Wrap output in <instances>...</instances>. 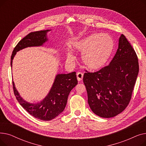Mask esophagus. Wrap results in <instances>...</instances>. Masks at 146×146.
<instances>
[{
  "label": "esophagus",
  "instance_id": "obj_1",
  "mask_svg": "<svg viewBox=\"0 0 146 146\" xmlns=\"http://www.w3.org/2000/svg\"><path fill=\"white\" fill-rule=\"evenodd\" d=\"M83 78V73L82 72L77 73V78L78 81H81Z\"/></svg>",
  "mask_w": 146,
  "mask_h": 146
}]
</instances>
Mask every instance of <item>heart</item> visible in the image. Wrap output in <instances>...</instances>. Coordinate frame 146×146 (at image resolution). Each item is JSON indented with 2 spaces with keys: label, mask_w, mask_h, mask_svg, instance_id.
I'll return each instance as SVG.
<instances>
[{
  "label": "heart",
  "mask_w": 146,
  "mask_h": 146,
  "mask_svg": "<svg viewBox=\"0 0 146 146\" xmlns=\"http://www.w3.org/2000/svg\"><path fill=\"white\" fill-rule=\"evenodd\" d=\"M73 46L75 49L83 51V63L89 67L94 68L101 66L110 57L113 42L108 34H95L74 42ZM67 57L68 60L73 58L70 52H68Z\"/></svg>",
  "instance_id": "b5f03b06"
}]
</instances>
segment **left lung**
<instances>
[{"instance_id": "1", "label": "left lung", "mask_w": 146, "mask_h": 146, "mask_svg": "<svg viewBox=\"0 0 146 146\" xmlns=\"http://www.w3.org/2000/svg\"><path fill=\"white\" fill-rule=\"evenodd\" d=\"M139 71L136 52L122 34L118 48L110 64L95 72L85 70L84 74L83 80L92 111L106 118L123 111L131 99Z\"/></svg>"}]
</instances>
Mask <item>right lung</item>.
Wrapping results in <instances>:
<instances>
[{
    "label": "right lung",
    "instance_id": "1",
    "mask_svg": "<svg viewBox=\"0 0 146 146\" xmlns=\"http://www.w3.org/2000/svg\"><path fill=\"white\" fill-rule=\"evenodd\" d=\"M49 31L47 29L30 33L22 38L13 50L11 58V67L12 60L17 51L28 47L42 45L48 40L47 33ZM12 83L14 95L23 108L36 118L50 121L64 111L68 96L72 89L78 84V79L74 72L68 74H57L48 95L41 102L35 104L25 101L15 88L13 82Z\"/></svg>",
    "mask_w": 146,
    "mask_h": 146
}]
</instances>
